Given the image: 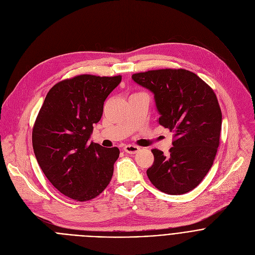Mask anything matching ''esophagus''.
Returning a JSON list of instances; mask_svg holds the SVG:
<instances>
[{"label":"esophagus","mask_w":255,"mask_h":255,"mask_svg":"<svg viewBox=\"0 0 255 255\" xmlns=\"http://www.w3.org/2000/svg\"><path fill=\"white\" fill-rule=\"evenodd\" d=\"M124 151L129 153V154H135L136 152L139 151V147L138 146H135V145H126V146H124Z\"/></svg>","instance_id":"1"}]
</instances>
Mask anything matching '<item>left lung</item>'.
Here are the masks:
<instances>
[{
	"label": "left lung",
	"instance_id": "8db88e82",
	"mask_svg": "<svg viewBox=\"0 0 255 255\" xmlns=\"http://www.w3.org/2000/svg\"><path fill=\"white\" fill-rule=\"evenodd\" d=\"M149 90L160 117L157 122L174 133L169 154L152 149L146 171L152 185L168 195L194 190L211 168L219 146L222 113L213 90L186 69H157L132 76Z\"/></svg>",
	"mask_w": 255,
	"mask_h": 255
}]
</instances>
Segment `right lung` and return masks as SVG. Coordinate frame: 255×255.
<instances>
[{
    "mask_svg": "<svg viewBox=\"0 0 255 255\" xmlns=\"http://www.w3.org/2000/svg\"><path fill=\"white\" fill-rule=\"evenodd\" d=\"M121 80L83 75L62 81L48 92L36 118V159L54 188L72 200H92L111 181L120 150L104 148L90 138L105 100Z\"/></svg>",
    "mask_w": 255,
    "mask_h": 255,
    "instance_id": "1",
    "label": "right lung"
}]
</instances>
